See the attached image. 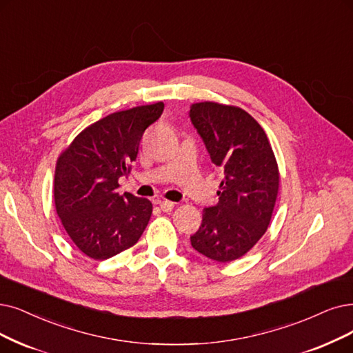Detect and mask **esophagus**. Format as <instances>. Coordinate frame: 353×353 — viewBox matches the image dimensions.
Instances as JSON below:
<instances>
[{"instance_id":"obj_1","label":"esophagus","mask_w":353,"mask_h":353,"mask_svg":"<svg viewBox=\"0 0 353 353\" xmlns=\"http://www.w3.org/2000/svg\"><path fill=\"white\" fill-rule=\"evenodd\" d=\"M154 204H158L161 207V210L163 211V213H169V211H172L174 208V203L172 201H168V200H154Z\"/></svg>"}]
</instances>
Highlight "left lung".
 Wrapping results in <instances>:
<instances>
[{
  "mask_svg": "<svg viewBox=\"0 0 353 353\" xmlns=\"http://www.w3.org/2000/svg\"><path fill=\"white\" fill-rule=\"evenodd\" d=\"M190 119L211 162L224 172L219 203L204 208L191 246L225 263L243 256L270 225L279 187L278 165L263 129L245 110L204 101L191 105Z\"/></svg>",
  "mask_w": 353,
  "mask_h": 353,
  "instance_id": "obj_1",
  "label": "left lung"
}]
</instances>
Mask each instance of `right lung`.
<instances>
[{
	"instance_id": "add662e5",
	"label": "right lung",
	"mask_w": 353,
	"mask_h": 353,
	"mask_svg": "<svg viewBox=\"0 0 353 353\" xmlns=\"http://www.w3.org/2000/svg\"><path fill=\"white\" fill-rule=\"evenodd\" d=\"M163 103L117 111L82 130L61 154L54 171V205L63 228L87 256L104 261L132 248L145 232L152 203L119 194L140 139Z\"/></svg>"
}]
</instances>
